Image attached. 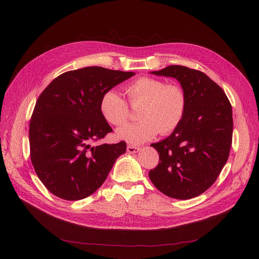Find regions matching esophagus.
Returning <instances> with one entry per match:
<instances>
[{
    "instance_id": "esophagus-1",
    "label": "esophagus",
    "mask_w": 259,
    "mask_h": 259,
    "mask_svg": "<svg viewBox=\"0 0 259 259\" xmlns=\"http://www.w3.org/2000/svg\"><path fill=\"white\" fill-rule=\"evenodd\" d=\"M140 150H141V147L132 146V145L127 146V152H129V153H138Z\"/></svg>"
}]
</instances>
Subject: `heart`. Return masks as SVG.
Returning a JSON list of instances; mask_svg holds the SVG:
<instances>
[{"mask_svg": "<svg viewBox=\"0 0 259 259\" xmlns=\"http://www.w3.org/2000/svg\"><path fill=\"white\" fill-rule=\"evenodd\" d=\"M131 106L141 105L135 124L117 130V138L131 144H143L154 139L158 132L168 135L178 129L185 116L187 95L182 86L167 84L160 78L142 76L126 87ZM105 119L114 126H122L129 120L130 107L114 90L106 91L100 102Z\"/></svg>", "mask_w": 259, "mask_h": 259, "instance_id": "b5f03b06", "label": "heart"}]
</instances>
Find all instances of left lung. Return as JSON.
Masks as SVG:
<instances>
[{
    "label": "left lung",
    "mask_w": 259,
    "mask_h": 259,
    "mask_svg": "<svg viewBox=\"0 0 259 259\" xmlns=\"http://www.w3.org/2000/svg\"><path fill=\"white\" fill-rule=\"evenodd\" d=\"M152 73L178 79L187 95V108L178 129L151 145L159 161L149 178L169 197H196L215 183L228 160L233 134L232 106L224 90L199 70L171 65Z\"/></svg>",
    "instance_id": "left-lung-1"
}]
</instances>
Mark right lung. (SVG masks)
<instances>
[{"mask_svg":"<svg viewBox=\"0 0 259 259\" xmlns=\"http://www.w3.org/2000/svg\"><path fill=\"white\" fill-rule=\"evenodd\" d=\"M134 72L86 67L54 78L39 94L29 125L30 158L53 195L78 200L106 181L126 143L99 144L112 128L103 116V94Z\"/></svg>","mask_w":259,"mask_h":259,"instance_id":"obj_1","label":"right lung"}]
</instances>
